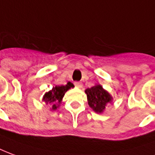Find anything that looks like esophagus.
<instances>
[{
	"label": "esophagus",
	"mask_w": 155,
	"mask_h": 155,
	"mask_svg": "<svg viewBox=\"0 0 155 155\" xmlns=\"http://www.w3.org/2000/svg\"><path fill=\"white\" fill-rule=\"evenodd\" d=\"M74 85H75L76 87H78V88H81V87H82V83L80 82V81H75V82H74Z\"/></svg>",
	"instance_id": "obj_1"
}]
</instances>
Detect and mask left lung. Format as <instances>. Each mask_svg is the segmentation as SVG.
I'll return each instance as SVG.
<instances>
[{"instance_id":"obj_1","label":"left lung","mask_w":155,"mask_h":155,"mask_svg":"<svg viewBox=\"0 0 155 155\" xmlns=\"http://www.w3.org/2000/svg\"><path fill=\"white\" fill-rule=\"evenodd\" d=\"M85 93L87 95L89 106L96 112H102L111 101V95L100 85L86 89Z\"/></svg>"}]
</instances>
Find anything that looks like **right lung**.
Returning <instances> with one entry per match:
<instances>
[{
	"label": "right lung",
	"instance_id": "1",
	"mask_svg": "<svg viewBox=\"0 0 155 155\" xmlns=\"http://www.w3.org/2000/svg\"><path fill=\"white\" fill-rule=\"evenodd\" d=\"M73 86H74L73 84H71L70 82H69L65 85H60V86L58 85V86H55V87L52 89L50 91L45 93L43 100L44 101V102H46L47 104H53V108L52 109L55 110V109H57V107H56V105L54 104L55 102L60 103V101H62L63 96H64V93L66 92L70 87H73Z\"/></svg>",
	"mask_w": 155,
	"mask_h": 155
}]
</instances>
